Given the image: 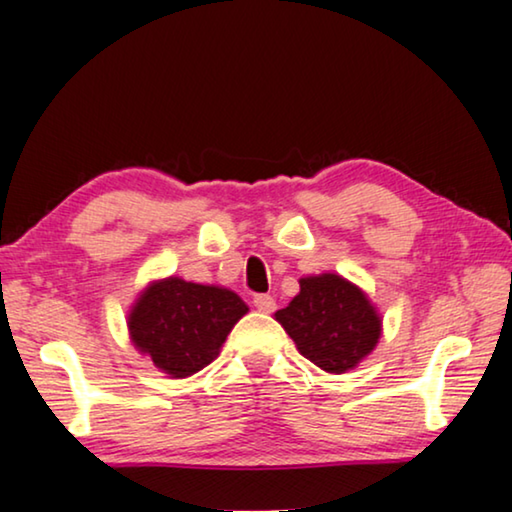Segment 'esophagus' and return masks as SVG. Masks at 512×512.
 <instances>
[{
	"instance_id": "esophagus-1",
	"label": "esophagus",
	"mask_w": 512,
	"mask_h": 512,
	"mask_svg": "<svg viewBox=\"0 0 512 512\" xmlns=\"http://www.w3.org/2000/svg\"><path fill=\"white\" fill-rule=\"evenodd\" d=\"M254 307H256L258 312L270 314V312H275L277 303H275V298H272V296H256L254 298Z\"/></svg>"
}]
</instances>
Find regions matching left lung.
Returning <instances> with one entry per match:
<instances>
[{"label":"left lung","mask_w":512,"mask_h":512,"mask_svg":"<svg viewBox=\"0 0 512 512\" xmlns=\"http://www.w3.org/2000/svg\"><path fill=\"white\" fill-rule=\"evenodd\" d=\"M298 284V296L275 319L317 368L335 375L354 370L382 338V314L373 300L338 272L300 277Z\"/></svg>","instance_id":"8db88e82"}]
</instances>
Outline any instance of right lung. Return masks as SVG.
I'll list each match as a JSON object with an SVG mask.
<instances>
[{
    "instance_id": "right-lung-1",
    "label": "right lung",
    "mask_w": 512,
    "mask_h": 512,
    "mask_svg": "<svg viewBox=\"0 0 512 512\" xmlns=\"http://www.w3.org/2000/svg\"><path fill=\"white\" fill-rule=\"evenodd\" d=\"M249 307L235 291L181 277L153 279L128 312V335L139 354L174 380L191 377L219 356Z\"/></svg>"
}]
</instances>
